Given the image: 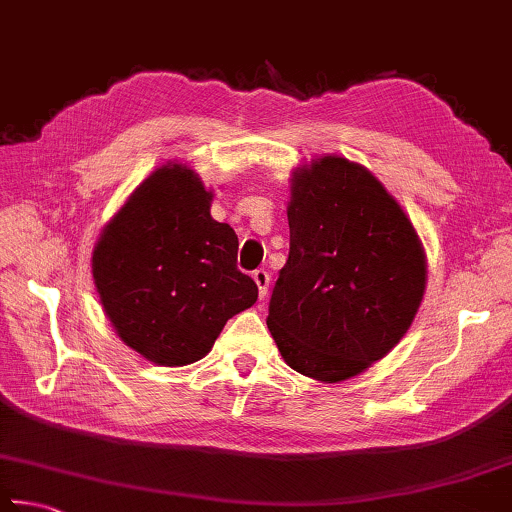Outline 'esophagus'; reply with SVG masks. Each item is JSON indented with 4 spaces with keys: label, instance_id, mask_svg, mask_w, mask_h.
Instances as JSON below:
<instances>
[{
    "label": "esophagus",
    "instance_id": "esophagus-1",
    "mask_svg": "<svg viewBox=\"0 0 512 512\" xmlns=\"http://www.w3.org/2000/svg\"><path fill=\"white\" fill-rule=\"evenodd\" d=\"M253 280H255V284H257V288H259V297H266V293H268V284H271V275H268L264 268H257V271L253 273Z\"/></svg>",
    "mask_w": 512,
    "mask_h": 512
}]
</instances>
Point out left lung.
Returning <instances> with one entry per match:
<instances>
[{
  "instance_id": "left-lung-1",
  "label": "left lung",
  "mask_w": 512,
  "mask_h": 512,
  "mask_svg": "<svg viewBox=\"0 0 512 512\" xmlns=\"http://www.w3.org/2000/svg\"><path fill=\"white\" fill-rule=\"evenodd\" d=\"M286 215L291 250L268 331L297 374L340 383L410 329L425 293V250L383 183L342 156L297 167Z\"/></svg>"
}]
</instances>
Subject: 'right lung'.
<instances>
[{
	"mask_svg": "<svg viewBox=\"0 0 512 512\" xmlns=\"http://www.w3.org/2000/svg\"><path fill=\"white\" fill-rule=\"evenodd\" d=\"M212 192L181 163L156 167L102 230L91 273L111 327L154 365L201 360L257 302L237 235L210 217Z\"/></svg>",
	"mask_w": 512,
	"mask_h": 512,
	"instance_id": "obj_1",
	"label": "right lung"
}]
</instances>
